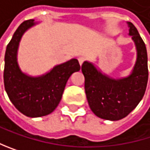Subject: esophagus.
Wrapping results in <instances>:
<instances>
[{"mask_svg": "<svg viewBox=\"0 0 150 150\" xmlns=\"http://www.w3.org/2000/svg\"><path fill=\"white\" fill-rule=\"evenodd\" d=\"M78 60H79V62L80 65H82V63H83V62H85V58H84V57H79Z\"/></svg>", "mask_w": 150, "mask_h": 150, "instance_id": "esophagus-1", "label": "esophagus"}]
</instances>
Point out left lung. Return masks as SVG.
<instances>
[{"instance_id": "obj_1", "label": "left lung", "mask_w": 150, "mask_h": 150, "mask_svg": "<svg viewBox=\"0 0 150 150\" xmlns=\"http://www.w3.org/2000/svg\"><path fill=\"white\" fill-rule=\"evenodd\" d=\"M128 24L129 35L137 48V62L129 77L113 79L99 72L90 62H84L81 66L89 107L96 116L105 120L117 121L128 115L142 99L148 84L146 45L135 26L132 22Z\"/></svg>"}]
</instances>
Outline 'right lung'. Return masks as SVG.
<instances>
[{"label": "right lung", "instance_id": "obj_1", "mask_svg": "<svg viewBox=\"0 0 150 150\" xmlns=\"http://www.w3.org/2000/svg\"><path fill=\"white\" fill-rule=\"evenodd\" d=\"M34 25V19L21 23L7 45L3 79L10 100L20 113L28 117H40L57 107L67 80L80 70V65L77 59H71L41 77L33 78L22 73L17 62L18 46L22 35Z\"/></svg>", "mask_w": 150, "mask_h": 150}]
</instances>
